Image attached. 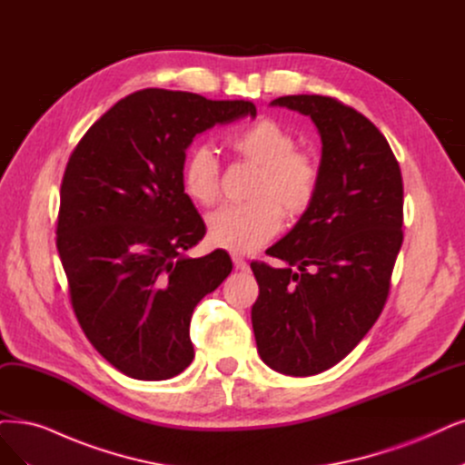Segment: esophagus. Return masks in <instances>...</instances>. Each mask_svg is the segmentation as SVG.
<instances>
[{
  "instance_id": "obj_1",
  "label": "esophagus",
  "mask_w": 465,
  "mask_h": 465,
  "mask_svg": "<svg viewBox=\"0 0 465 465\" xmlns=\"http://www.w3.org/2000/svg\"><path fill=\"white\" fill-rule=\"evenodd\" d=\"M232 261H233V266H235V270H242V272H247V270H249V264H247V261L243 259L242 254L233 252V254H232Z\"/></svg>"
}]
</instances>
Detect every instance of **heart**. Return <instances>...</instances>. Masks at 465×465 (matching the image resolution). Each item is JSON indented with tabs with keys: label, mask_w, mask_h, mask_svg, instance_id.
Segmentation results:
<instances>
[{
	"label": "heart",
	"mask_w": 465,
	"mask_h": 465,
	"mask_svg": "<svg viewBox=\"0 0 465 465\" xmlns=\"http://www.w3.org/2000/svg\"><path fill=\"white\" fill-rule=\"evenodd\" d=\"M230 147L261 166L254 201L228 204L209 216L211 243L233 252L262 247L282 230V211L297 218L311 209L320 187L318 164L297 153V137L276 120L262 118L233 130ZM185 195L201 206L220 199V163L209 145H195L182 168Z\"/></svg>",
	"instance_id": "1"
}]
</instances>
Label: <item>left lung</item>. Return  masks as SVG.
Segmentation results:
<instances>
[{
    "label": "left lung",
    "mask_w": 465,
    "mask_h": 465,
    "mask_svg": "<svg viewBox=\"0 0 465 465\" xmlns=\"http://www.w3.org/2000/svg\"><path fill=\"white\" fill-rule=\"evenodd\" d=\"M311 116L322 140L318 195L266 254L252 262L251 308L262 362L306 377L341 362L380 318L402 245V176L385 140L358 111L323 95L270 103Z\"/></svg>",
    "instance_id": "left-lung-1"
}]
</instances>
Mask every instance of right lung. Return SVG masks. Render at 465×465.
I'll return each instance as SVG.
<instances>
[{"mask_svg": "<svg viewBox=\"0 0 465 465\" xmlns=\"http://www.w3.org/2000/svg\"><path fill=\"white\" fill-rule=\"evenodd\" d=\"M243 116H256L251 101L135 92L68 159L57 251L74 314L95 351L134 380H170L192 364L193 308L230 276L226 251L183 254L206 230L182 168L195 135Z\"/></svg>", "mask_w": 465, "mask_h": 465, "instance_id": "right-lung-1", "label": "right lung"}]
</instances>
